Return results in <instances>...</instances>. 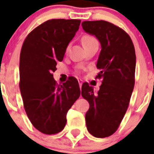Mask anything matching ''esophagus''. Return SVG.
<instances>
[{
    "mask_svg": "<svg viewBox=\"0 0 154 154\" xmlns=\"http://www.w3.org/2000/svg\"><path fill=\"white\" fill-rule=\"evenodd\" d=\"M78 82H79V86L81 87L82 85V83H83V81H82V80H81V79H79Z\"/></svg>",
    "mask_w": 154,
    "mask_h": 154,
    "instance_id": "obj_1",
    "label": "esophagus"
}]
</instances>
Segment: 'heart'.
<instances>
[{"instance_id":"heart-1","label":"heart","mask_w":154,"mask_h":154,"mask_svg":"<svg viewBox=\"0 0 154 154\" xmlns=\"http://www.w3.org/2000/svg\"><path fill=\"white\" fill-rule=\"evenodd\" d=\"M96 42V38H95L94 37L91 36V35H84V36L82 37V43L83 46L91 44V43H92V42Z\"/></svg>"}]
</instances>
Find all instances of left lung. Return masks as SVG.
Listing matches in <instances>:
<instances>
[{
	"instance_id": "8db88e82",
	"label": "left lung",
	"mask_w": 154,
	"mask_h": 154,
	"mask_svg": "<svg viewBox=\"0 0 154 154\" xmlns=\"http://www.w3.org/2000/svg\"><path fill=\"white\" fill-rule=\"evenodd\" d=\"M84 31L95 35L101 44L96 79H102L97 93L87 82L82 85V96L89 103L85 114L87 130L98 138L113 134L119 126L135 84L136 54L126 31L106 21L82 23Z\"/></svg>"
}]
</instances>
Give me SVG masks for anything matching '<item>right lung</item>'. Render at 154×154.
<instances>
[{
	"label": "right lung",
	"mask_w": 154,
	"mask_h": 154,
	"mask_svg": "<svg viewBox=\"0 0 154 154\" xmlns=\"http://www.w3.org/2000/svg\"><path fill=\"white\" fill-rule=\"evenodd\" d=\"M81 20L51 19L31 31L20 55L19 87L28 119L45 134L62 131L69 109L80 96L78 81L70 78L58 85L53 74Z\"/></svg>",
	"instance_id": "add662e5"
}]
</instances>
